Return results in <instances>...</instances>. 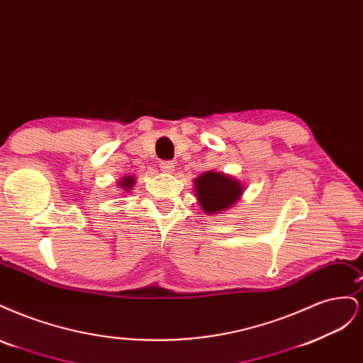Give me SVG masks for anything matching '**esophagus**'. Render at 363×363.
Returning a JSON list of instances; mask_svg holds the SVG:
<instances>
[{
	"instance_id": "34e87169",
	"label": "esophagus",
	"mask_w": 363,
	"mask_h": 363,
	"mask_svg": "<svg viewBox=\"0 0 363 363\" xmlns=\"http://www.w3.org/2000/svg\"><path fill=\"white\" fill-rule=\"evenodd\" d=\"M159 167L162 169V172H167V174H171L174 171V163L169 162V160H163L159 163Z\"/></svg>"
}]
</instances>
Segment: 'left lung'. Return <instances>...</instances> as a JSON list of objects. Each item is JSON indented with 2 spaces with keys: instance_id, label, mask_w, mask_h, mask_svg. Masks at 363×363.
I'll return each instance as SVG.
<instances>
[{
  "instance_id": "left-lung-1",
  "label": "left lung",
  "mask_w": 363,
  "mask_h": 363,
  "mask_svg": "<svg viewBox=\"0 0 363 363\" xmlns=\"http://www.w3.org/2000/svg\"><path fill=\"white\" fill-rule=\"evenodd\" d=\"M195 194L204 213H219L232 207L244 192L242 184L223 172L206 171L194 180Z\"/></svg>"
}]
</instances>
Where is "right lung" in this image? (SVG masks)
<instances>
[{
	"mask_svg": "<svg viewBox=\"0 0 363 363\" xmlns=\"http://www.w3.org/2000/svg\"><path fill=\"white\" fill-rule=\"evenodd\" d=\"M133 184H135V179L131 177V175H127V177H124L119 182V188H123V191H130L133 188Z\"/></svg>",
	"mask_w": 363,
	"mask_h": 363,
	"instance_id": "right-lung-1",
	"label": "right lung"
}]
</instances>
